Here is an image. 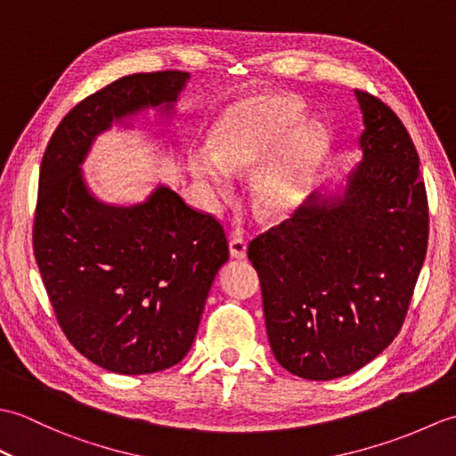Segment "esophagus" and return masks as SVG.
<instances>
[{"instance_id": "1", "label": "esophagus", "mask_w": 456, "mask_h": 456, "mask_svg": "<svg viewBox=\"0 0 456 456\" xmlns=\"http://www.w3.org/2000/svg\"><path fill=\"white\" fill-rule=\"evenodd\" d=\"M229 253L233 258H245L247 256V240L243 237H237V235L231 237Z\"/></svg>"}]
</instances>
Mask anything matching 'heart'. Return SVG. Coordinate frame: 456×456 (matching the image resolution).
I'll list each match as a JSON object with an SVG mask.
<instances>
[{"mask_svg":"<svg viewBox=\"0 0 456 456\" xmlns=\"http://www.w3.org/2000/svg\"><path fill=\"white\" fill-rule=\"evenodd\" d=\"M304 121V105L280 94H260L231 105L211 131V149L193 147L188 168L203 188L223 196L233 172L250 170L253 201L260 216L278 219L304 201L329 134L319 123Z\"/></svg>","mask_w":456,"mask_h":456,"instance_id":"b5f03b06","label":"heart"}]
</instances>
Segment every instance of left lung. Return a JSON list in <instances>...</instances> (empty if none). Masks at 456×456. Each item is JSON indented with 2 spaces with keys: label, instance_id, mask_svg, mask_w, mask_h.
<instances>
[{
  "label": "left lung",
  "instance_id": "left-lung-1",
  "mask_svg": "<svg viewBox=\"0 0 456 456\" xmlns=\"http://www.w3.org/2000/svg\"><path fill=\"white\" fill-rule=\"evenodd\" d=\"M362 162L341 196L312 193L248 245L270 346L288 372L333 380L400 333L428 253L429 208L408 129L356 90Z\"/></svg>",
  "mask_w": 456,
  "mask_h": 456
}]
</instances>
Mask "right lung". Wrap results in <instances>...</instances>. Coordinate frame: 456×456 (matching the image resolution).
<instances>
[{
    "label": "right lung",
    "mask_w": 456,
    "mask_h": 456,
    "mask_svg": "<svg viewBox=\"0 0 456 456\" xmlns=\"http://www.w3.org/2000/svg\"><path fill=\"white\" fill-rule=\"evenodd\" d=\"M188 80V72L164 70L105 86L61 121L41 162L33 248L43 284L68 341L110 372L178 364L229 258L221 223L168 186L110 206L82 176L98 134L142 110H172Z\"/></svg>",
    "instance_id": "right-lung-1"
}]
</instances>
